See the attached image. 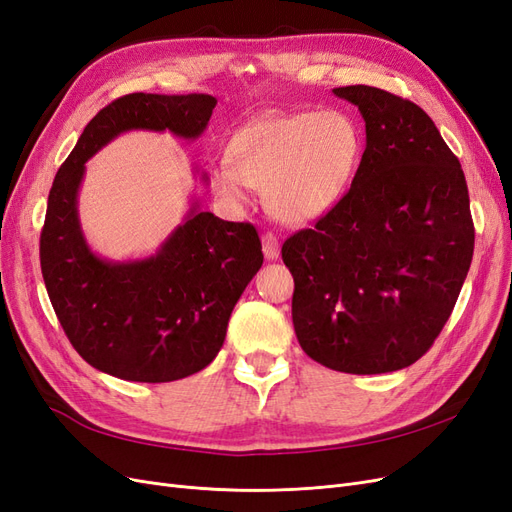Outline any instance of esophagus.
I'll return each instance as SVG.
<instances>
[{"label": "esophagus", "instance_id": "34e87169", "mask_svg": "<svg viewBox=\"0 0 512 512\" xmlns=\"http://www.w3.org/2000/svg\"><path fill=\"white\" fill-rule=\"evenodd\" d=\"M262 252H265L267 260H275L280 256V241H277L273 232H265V235H262Z\"/></svg>", "mask_w": 512, "mask_h": 512}]
</instances>
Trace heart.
<instances>
[{
    "label": "heart",
    "instance_id": "obj_1",
    "mask_svg": "<svg viewBox=\"0 0 512 512\" xmlns=\"http://www.w3.org/2000/svg\"><path fill=\"white\" fill-rule=\"evenodd\" d=\"M361 147L356 123L333 108L260 117L232 136L230 164L213 170L211 190L226 205L243 207L256 188L267 192L280 220L312 222L346 194Z\"/></svg>",
    "mask_w": 512,
    "mask_h": 512
}]
</instances>
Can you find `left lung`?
<instances>
[{
  "instance_id": "8db88e82",
  "label": "left lung",
  "mask_w": 512,
  "mask_h": 512,
  "mask_svg": "<svg viewBox=\"0 0 512 512\" xmlns=\"http://www.w3.org/2000/svg\"><path fill=\"white\" fill-rule=\"evenodd\" d=\"M367 145L350 190L282 245L301 348L344 374L416 363L451 316L474 254L466 177L436 123L410 100L350 85Z\"/></svg>"
}]
</instances>
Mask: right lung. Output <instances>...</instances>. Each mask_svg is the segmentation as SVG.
<instances>
[{"instance_id":"right-lung-1","label":"right lung","mask_w":512,"mask_h":512,"mask_svg":"<svg viewBox=\"0 0 512 512\" xmlns=\"http://www.w3.org/2000/svg\"><path fill=\"white\" fill-rule=\"evenodd\" d=\"M218 100L207 94H128L91 119L59 166L40 232V267L61 329L83 359L130 382H173L218 356L232 307L262 267L258 232L192 205L145 260L111 262L89 250L76 194L85 162L121 132L198 138Z\"/></svg>"}]
</instances>
